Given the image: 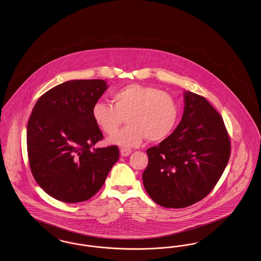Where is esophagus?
<instances>
[{
  "mask_svg": "<svg viewBox=\"0 0 261 261\" xmlns=\"http://www.w3.org/2000/svg\"><path fill=\"white\" fill-rule=\"evenodd\" d=\"M132 152V150L130 149H120V154L121 156H128L130 153Z\"/></svg>",
  "mask_w": 261,
  "mask_h": 261,
  "instance_id": "34e87169",
  "label": "esophagus"
}]
</instances>
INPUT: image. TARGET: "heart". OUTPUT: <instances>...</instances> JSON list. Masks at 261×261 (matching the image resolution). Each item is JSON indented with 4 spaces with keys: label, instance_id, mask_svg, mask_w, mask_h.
<instances>
[{
    "label": "heart",
    "instance_id": "obj_1",
    "mask_svg": "<svg viewBox=\"0 0 261 261\" xmlns=\"http://www.w3.org/2000/svg\"><path fill=\"white\" fill-rule=\"evenodd\" d=\"M112 105L97 101L92 108V117L107 135H114L123 124L128 125L111 142L124 147L140 146L147 138L159 142L169 136L179 118L178 101L168 92L158 88L130 84L112 94Z\"/></svg>",
    "mask_w": 261,
    "mask_h": 261
}]
</instances>
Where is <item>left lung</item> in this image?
I'll return each mask as SVG.
<instances>
[{"label":"left lung","instance_id":"left-lung-1","mask_svg":"<svg viewBox=\"0 0 261 261\" xmlns=\"http://www.w3.org/2000/svg\"><path fill=\"white\" fill-rule=\"evenodd\" d=\"M181 122L159 146L147 149L143 172L151 199L168 208H183L205 198L229 162L231 142L223 119L205 98L184 93Z\"/></svg>","mask_w":261,"mask_h":261}]
</instances>
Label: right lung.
Returning a JSON list of instances; mask_svg holds the SVG:
<instances>
[{"mask_svg":"<svg viewBox=\"0 0 261 261\" xmlns=\"http://www.w3.org/2000/svg\"><path fill=\"white\" fill-rule=\"evenodd\" d=\"M107 89L101 79L66 81L43 94L32 110L29 166L38 185L54 199L69 203L91 199L119 159L117 146L93 149L103 136L92 108Z\"/></svg>","mask_w":261,"mask_h":261,"instance_id":"1","label":"right lung"}]
</instances>
